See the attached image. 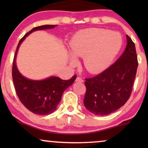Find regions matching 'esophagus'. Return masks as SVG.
<instances>
[{"instance_id": "34e87169", "label": "esophagus", "mask_w": 148, "mask_h": 148, "mask_svg": "<svg viewBox=\"0 0 148 148\" xmlns=\"http://www.w3.org/2000/svg\"><path fill=\"white\" fill-rule=\"evenodd\" d=\"M76 82L82 83V82H84V79H82L81 77H79V76H78V77L76 79Z\"/></svg>"}]
</instances>
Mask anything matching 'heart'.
Returning a JSON list of instances; mask_svg holds the SVG:
<instances>
[{"mask_svg": "<svg viewBox=\"0 0 148 148\" xmlns=\"http://www.w3.org/2000/svg\"><path fill=\"white\" fill-rule=\"evenodd\" d=\"M123 45L122 37L118 33L101 28H87L80 30L69 43L72 54L84 58V65L91 74H97L111 65ZM71 63L76 64L74 58Z\"/></svg>", "mask_w": 148, "mask_h": 148, "instance_id": "heart-1", "label": "heart"}]
</instances>
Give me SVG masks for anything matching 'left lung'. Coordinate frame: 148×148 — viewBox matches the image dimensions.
Instances as JSON below:
<instances>
[{"instance_id": "1", "label": "left lung", "mask_w": 148, "mask_h": 148, "mask_svg": "<svg viewBox=\"0 0 148 148\" xmlns=\"http://www.w3.org/2000/svg\"><path fill=\"white\" fill-rule=\"evenodd\" d=\"M123 55L112 65L85 81V106L97 115H106L119 109L130 97L138 67L135 45L127 35Z\"/></svg>"}]
</instances>
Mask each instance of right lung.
<instances>
[{
  "mask_svg": "<svg viewBox=\"0 0 148 148\" xmlns=\"http://www.w3.org/2000/svg\"><path fill=\"white\" fill-rule=\"evenodd\" d=\"M57 25H45L35 27L27 33L18 42L13 60L12 79L18 99L32 113L37 115H49L56 110L60 103L63 92L75 81L76 75L69 80L51 76L42 81H34L20 74L16 65V56L21 42L29 34L37 30L53 28Z\"/></svg>",
  "mask_w": 148,
  "mask_h": 148,
  "instance_id": "right-lung-1",
  "label": "right lung"
}]
</instances>
